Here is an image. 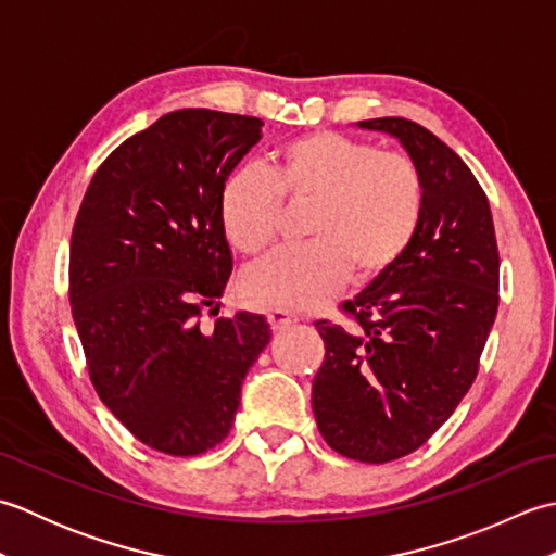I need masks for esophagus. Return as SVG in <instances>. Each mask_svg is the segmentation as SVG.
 I'll use <instances>...</instances> for the list:
<instances>
[{"mask_svg": "<svg viewBox=\"0 0 556 556\" xmlns=\"http://www.w3.org/2000/svg\"><path fill=\"white\" fill-rule=\"evenodd\" d=\"M267 320H269V327L275 329V332H281V329H287L289 325L296 323V315H291L287 311H269Z\"/></svg>", "mask_w": 556, "mask_h": 556, "instance_id": "obj_1", "label": "esophagus"}]
</instances>
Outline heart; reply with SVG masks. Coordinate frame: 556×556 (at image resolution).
Returning <instances> with one entry per match:
<instances>
[{
  "label": "heart",
  "mask_w": 556,
  "mask_h": 556,
  "mask_svg": "<svg viewBox=\"0 0 556 556\" xmlns=\"http://www.w3.org/2000/svg\"><path fill=\"white\" fill-rule=\"evenodd\" d=\"M281 198L311 203L308 243L281 248L245 269L241 293L260 308L308 311L344 285L384 275L404 255L422 215V179L410 157L317 131L277 152L275 169H233L219 217L236 251L255 255L277 233Z\"/></svg>",
  "instance_id": "b5f03b06"
}]
</instances>
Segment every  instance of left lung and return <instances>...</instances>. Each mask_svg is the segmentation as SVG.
<instances>
[{
	"instance_id": "left-lung-1",
	"label": "left lung",
	"mask_w": 556,
	"mask_h": 556,
	"mask_svg": "<svg viewBox=\"0 0 556 556\" xmlns=\"http://www.w3.org/2000/svg\"><path fill=\"white\" fill-rule=\"evenodd\" d=\"M396 138L422 179L408 248L344 308L358 327L315 323L325 361L313 413L341 456L387 464L416 452L478 375L500 305V253L488 195L456 152L401 116L358 122Z\"/></svg>"
}]
</instances>
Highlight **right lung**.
Masks as SVG:
<instances>
[{"mask_svg":"<svg viewBox=\"0 0 556 556\" xmlns=\"http://www.w3.org/2000/svg\"><path fill=\"white\" fill-rule=\"evenodd\" d=\"M263 122L176 110L100 164L71 236V311L102 404L140 442L195 456L229 434L241 384L269 344L265 315L212 329L233 257L219 191Z\"/></svg>","mask_w":556,"mask_h":556,"instance_id":"add662e5","label":"right lung"}]
</instances>
